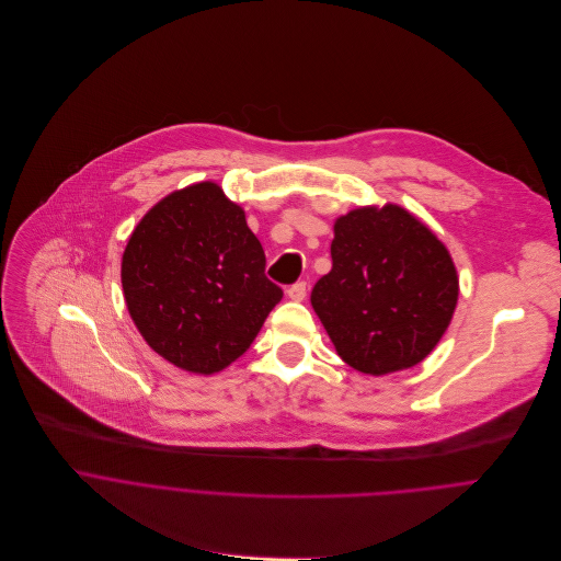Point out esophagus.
Wrapping results in <instances>:
<instances>
[{
  "instance_id": "34e87169",
  "label": "esophagus",
  "mask_w": 561,
  "mask_h": 561,
  "mask_svg": "<svg viewBox=\"0 0 561 561\" xmlns=\"http://www.w3.org/2000/svg\"><path fill=\"white\" fill-rule=\"evenodd\" d=\"M287 296H289L291 300H296V302L305 300V298H307V283H305V280H300V283L291 285V287L287 289Z\"/></svg>"
}]
</instances>
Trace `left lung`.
I'll use <instances>...</instances> for the list:
<instances>
[{
	"label": "left lung",
	"instance_id": "1",
	"mask_svg": "<svg viewBox=\"0 0 561 561\" xmlns=\"http://www.w3.org/2000/svg\"><path fill=\"white\" fill-rule=\"evenodd\" d=\"M458 294L446 245L415 214L385 203L333 220L331 272L313 285L311 307L350 367L387 376L435 350Z\"/></svg>",
	"mask_w": 561,
	"mask_h": 561
}]
</instances>
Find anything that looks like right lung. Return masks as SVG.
I'll return each mask as SVG.
<instances>
[{"mask_svg": "<svg viewBox=\"0 0 561 561\" xmlns=\"http://www.w3.org/2000/svg\"><path fill=\"white\" fill-rule=\"evenodd\" d=\"M122 285L144 341L198 376L241 358L283 298L245 209L214 181L174 190L146 211L124 250Z\"/></svg>", "mask_w": 561, "mask_h": 561, "instance_id": "1", "label": "right lung"}]
</instances>
